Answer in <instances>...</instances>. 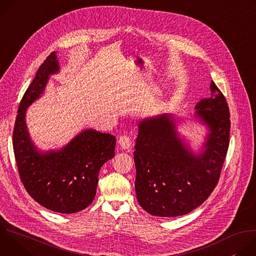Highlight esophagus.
<instances>
[{
	"instance_id": "1",
	"label": "esophagus",
	"mask_w": 256,
	"mask_h": 256,
	"mask_svg": "<svg viewBox=\"0 0 256 256\" xmlns=\"http://www.w3.org/2000/svg\"><path fill=\"white\" fill-rule=\"evenodd\" d=\"M118 144L120 146L122 149L128 150V149H130L132 147V140L128 136H122L118 138Z\"/></svg>"
}]
</instances>
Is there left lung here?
Wrapping results in <instances>:
<instances>
[{"label": "left lung", "instance_id": "1", "mask_svg": "<svg viewBox=\"0 0 256 256\" xmlns=\"http://www.w3.org/2000/svg\"><path fill=\"white\" fill-rule=\"evenodd\" d=\"M210 97L200 99L190 118L163 114L142 120L134 152L136 194L152 216H178L200 206L220 178L230 136L229 107L210 82ZM196 120L207 132L198 152L178 132V124Z\"/></svg>", "mask_w": 256, "mask_h": 256}]
</instances>
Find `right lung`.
<instances>
[{
  "mask_svg": "<svg viewBox=\"0 0 256 256\" xmlns=\"http://www.w3.org/2000/svg\"><path fill=\"white\" fill-rule=\"evenodd\" d=\"M60 70L54 52L40 66L20 102L13 149L21 181L31 198L52 212L72 214L86 208L95 198L99 171L114 157L116 140L85 128L60 149L38 148L26 124L27 108L42 97L50 77Z\"/></svg>",
  "mask_w": 256,
  "mask_h": 256,
  "instance_id": "obj_1",
  "label": "right lung"
}]
</instances>
